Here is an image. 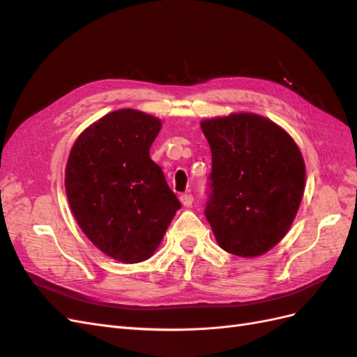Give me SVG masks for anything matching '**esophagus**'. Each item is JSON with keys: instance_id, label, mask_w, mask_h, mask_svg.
<instances>
[{"instance_id": "obj_1", "label": "esophagus", "mask_w": 357, "mask_h": 357, "mask_svg": "<svg viewBox=\"0 0 357 357\" xmlns=\"http://www.w3.org/2000/svg\"><path fill=\"white\" fill-rule=\"evenodd\" d=\"M180 201H181V204L185 205V207H192V204H193V197L190 195V193H185V195H181L180 197Z\"/></svg>"}]
</instances>
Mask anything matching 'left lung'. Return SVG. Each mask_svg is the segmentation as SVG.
<instances>
[{
    "instance_id": "left-lung-1",
    "label": "left lung",
    "mask_w": 357,
    "mask_h": 357,
    "mask_svg": "<svg viewBox=\"0 0 357 357\" xmlns=\"http://www.w3.org/2000/svg\"><path fill=\"white\" fill-rule=\"evenodd\" d=\"M211 193L205 207L225 252L256 257L283 240L305 189V164L283 128L253 113L207 119Z\"/></svg>"
}]
</instances>
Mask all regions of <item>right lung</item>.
<instances>
[{"label": "right lung", "instance_id": "1", "mask_svg": "<svg viewBox=\"0 0 357 357\" xmlns=\"http://www.w3.org/2000/svg\"><path fill=\"white\" fill-rule=\"evenodd\" d=\"M162 123L134 109L101 117L77 137L66 192L84 235L114 261L138 264L155 253L181 207L149 150Z\"/></svg>", "mask_w": 357, "mask_h": 357}]
</instances>
